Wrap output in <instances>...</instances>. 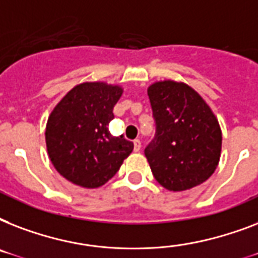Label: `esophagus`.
<instances>
[{"instance_id": "34e87169", "label": "esophagus", "mask_w": 258, "mask_h": 258, "mask_svg": "<svg viewBox=\"0 0 258 258\" xmlns=\"http://www.w3.org/2000/svg\"><path fill=\"white\" fill-rule=\"evenodd\" d=\"M141 147H142L141 141H139V139H135V141H134V150H135V151H139Z\"/></svg>"}]
</instances>
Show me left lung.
Segmentation results:
<instances>
[{"instance_id": "obj_1", "label": "left lung", "mask_w": 258, "mask_h": 258, "mask_svg": "<svg viewBox=\"0 0 258 258\" xmlns=\"http://www.w3.org/2000/svg\"><path fill=\"white\" fill-rule=\"evenodd\" d=\"M155 119V137L145 150L158 183L183 191L204 183L216 171L222 133L208 103L196 89L174 80L147 89Z\"/></svg>"}]
</instances>
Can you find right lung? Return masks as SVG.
<instances>
[{
  "mask_svg": "<svg viewBox=\"0 0 258 258\" xmlns=\"http://www.w3.org/2000/svg\"><path fill=\"white\" fill-rule=\"evenodd\" d=\"M123 88L104 82L78 84L50 112L45 128L48 155L66 179L86 188L107 183L133 153L134 143L108 131Z\"/></svg>",
  "mask_w": 258,
  "mask_h": 258,
  "instance_id": "obj_1",
  "label": "right lung"
}]
</instances>
